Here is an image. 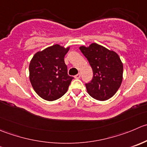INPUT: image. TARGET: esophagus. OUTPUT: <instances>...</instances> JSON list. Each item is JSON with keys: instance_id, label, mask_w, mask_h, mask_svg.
Masks as SVG:
<instances>
[{"instance_id": "34e87169", "label": "esophagus", "mask_w": 147, "mask_h": 147, "mask_svg": "<svg viewBox=\"0 0 147 147\" xmlns=\"http://www.w3.org/2000/svg\"><path fill=\"white\" fill-rule=\"evenodd\" d=\"M80 76H81V75L80 73H78V75H76L75 76V78H76V79H79V78H80Z\"/></svg>"}]
</instances>
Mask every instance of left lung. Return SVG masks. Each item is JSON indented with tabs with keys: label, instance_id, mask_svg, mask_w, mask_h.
Returning <instances> with one entry per match:
<instances>
[{
	"label": "left lung",
	"instance_id": "obj_1",
	"mask_svg": "<svg viewBox=\"0 0 147 147\" xmlns=\"http://www.w3.org/2000/svg\"><path fill=\"white\" fill-rule=\"evenodd\" d=\"M80 49L88 59L93 77L85 84L88 94L98 100H106L116 94L123 80V63L117 53L92 43Z\"/></svg>",
	"mask_w": 147,
	"mask_h": 147
}]
</instances>
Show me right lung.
I'll return each instance as SVG.
<instances>
[{
	"mask_svg": "<svg viewBox=\"0 0 147 147\" xmlns=\"http://www.w3.org/2000/svg\"><path fill=\"white\" fill-rule=\"evenodd\" d=\"M69 49L55 45L36 52L30 62V82L35 92L46 100H55L65 95L73 79L68 75L64 60Z\"/></svg>",
	"mask_w": 147,
	"mask_h": 147,
	"instance_id": "add662e5",
	"label": "right lung"
}]
</instances>
